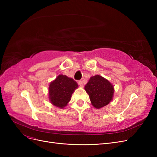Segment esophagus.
Listing matches in <instances>:
<instances>
[{"instance_id":"esophagus-1","label":"esophagus","mask_w":157,"mask_h":157,"mask_svg":"<svg viewBox=\"0 0 157 157\" xmlns=\"http://www.w3.org/2000/svg\"><path fill=\"white\" fill-rule=\"evenodd\" d=\"M78 85H79L80 86H81V87L83 86V83H82V82L81 81V80H78Z\"/></svg>"}]
</instances>
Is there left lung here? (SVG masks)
I'll list each match as a JSON object with an SVG mask.
<instances>
[{"instance_id": "1", "label": "left lung", "mask_w": 157, "mask_h": 157, "mask_svg": "<svg viewBox=\"0 0 157 157\" xmlns=\"http://www.w3.org/2000/svg\"><path fill=\"white\" fill-rule=\"evenodd\" d=\"M84 89L95 108L100 109L112 101L114 94L113 85L100 75H95L90 78Z\"/></svg>"}]
</instances>
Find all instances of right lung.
I'll return each instance as SVG.
<instances>
[{
	"instance_id": "1",
	"label": "right lung",
	"mask_w": 157,
	"mask_h": 157,
	"mask_svg": "<svg viewBox=\"0 0 157 157\" xmlns=\"http://www.w3.org/2000/svg\"><path fill=\"white\" fill-rule=\"evenodd\" d=\"M78 88L77 82L66 75H59L49 86V100L56 107L63 109L71 100L75 90Z\"/></svg>"
}]
</instances>
